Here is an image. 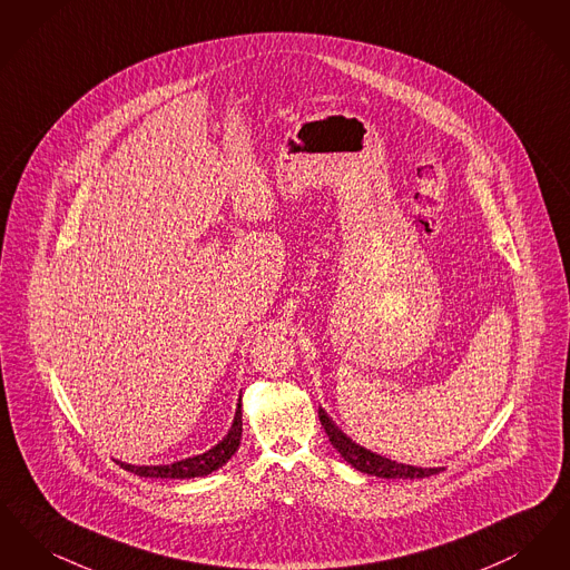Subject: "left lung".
Returning <instances> with one entry per match:
<instances>
[{"instance_id":"obj_1","label":"left lung","mask_w":570,"mask_h":570,"mask_svg":"<svg viewBox=\"0 0 570 570\" xmlns=\"http://www.w3.org/2000/svg\"><path fill=\"white\" fill-rule=\"evenodd\" d=\"M321 423L325 428L326 435L331 440V444L340 451V455L348 461L353 468L374 474V476H382V479H425L438 474L442 468H416V465H406V463H397V461L386 460L382 455H376L358 444H354L353 440L346 434H342L333 421L325 414V410H318Z\"/></svg>"}]
</instances>
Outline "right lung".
Wrapping results in <instances>:
<instances>
[{
	"label": "right lung",
	"mask_w": 570,
	"mask_h": 570,
	"mask_svg": "<svg viewBox=\"0 0 570 570\" xmlns=\"http://www.w3.org/2000/svg\"><path fill=\"white\" fill-rule=\"evenodd\" d=\"M242 404L237 406L235 412V421L228 435L216 444L214 449H209L203 455H196L190 460L175 461L168 465H130V463H121L124 470L135 472L138 476L145 479H194V476H205L212 474L217 468H222L226 461L235 455V451L242 444Z\"/></svg>",
	"instance_id": "add662e5"
}]
</instances>
